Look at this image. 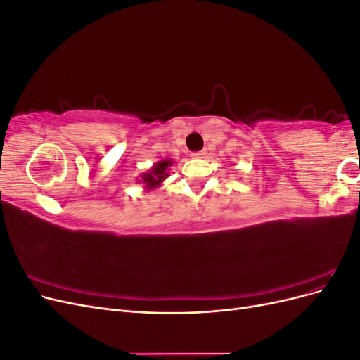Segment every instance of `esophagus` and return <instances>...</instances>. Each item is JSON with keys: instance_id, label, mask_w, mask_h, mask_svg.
<instances>
[{"instance_id": "34e87169", "label": "esophagus", "mask_w": 360, "mask_h": 360, "mask_svg": "<svg viewBox=\"0 0 360 360\" xmlns=\"http://www.w3.org/2000/svg\"><path fill=\"white\" fill-rule=\"evenodd\" d=\"M205 155H207V151L201 150V151H195V153H192L191 156L195 159H202V158H205Z\"/></svg>"}]
</instances>
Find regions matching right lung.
<instances>
[{"instance_id": "add662e5", "label": "right lung", "mask_w": 360, "mask_h": 360, "mask_svg": "<svg viewBox=\"0 0 360 360\" xmlns=\"http://www.w3.org/2000/svg\"><path fill=\"white\" fill-rule=\"evenodd\" d=\"M172 163L174 162L171 159L160 160V162L155 163L153 168H151L150 171L143 174L141 179H143L144 189L151 191V189L159 188L160 184L163 183V180H165L169 176V167L172 165Z\"/></svg>"}]
</instances>
